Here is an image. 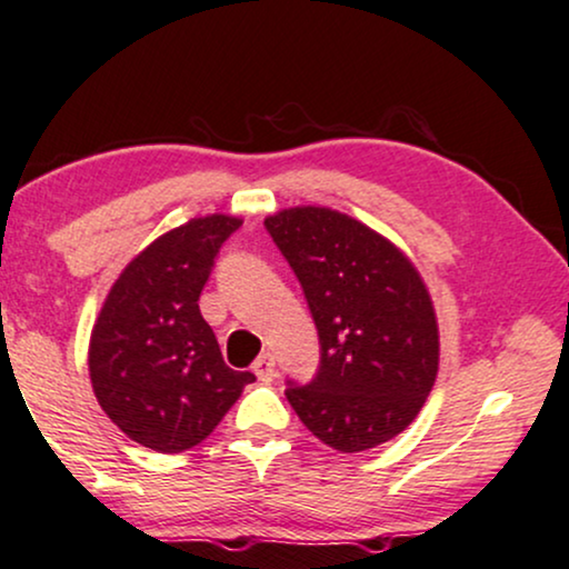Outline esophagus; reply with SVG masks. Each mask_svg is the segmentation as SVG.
Instances as JSON below:
<instances>
[{"mask_svg":"<svg viewBox=\"0 0 569 569\" xmlns=\"http://www.w3.org/2000/svg\"><path fill=\"white\" fill-rule=\"evenodd\" d=\"M252 371H256V377L261 382H271L273 375H277V369H273V356L271 353H261L256 361H252Z\"/></svg>","mask_w":569,"mask_h":569,"instance_id":"34e87169","label":"esophagus"}]
</instances>
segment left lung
Wrapping results in <instances>:
<instances>
[{
  "label": "left lung",
  "instance_id": "obj_1",
  "mask_svg": "<svg viewBox=\"0 0 569 569\" xmlns=\"http://www.w3.org/2000/svg\"><path fill=\"white\" fill-rule=\"evenodd\" d=\"M263 223L319 332L317 375L287 382V401L342 453L396 438L422 411L438 375V321L419 271L396 244L338 210L287 208Z\"/></svg>",
  "mask_w": 569,
  "mask_h": 569
}]
</instances>
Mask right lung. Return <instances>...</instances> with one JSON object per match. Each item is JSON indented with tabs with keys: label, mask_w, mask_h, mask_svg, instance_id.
<instances>
[{
	"label": "right lung",
	"mask_w": 569,
	"mask_h": 569,
	"mask_svg": "<svg viewBox=\"0 0 569 569\" xmlns=\"http://www.w3.org/2000/svg\"><path fill=\"white\" fill-rule=\"evenodd\" d=\"M234 216L192 219L147 244L110 287L89 340L97 401L131 440L179 453L206 440L256 377L223 363L200 292Z\"/></svg>",
	"instance_id": "right-lung-1"
}]
</instances>
